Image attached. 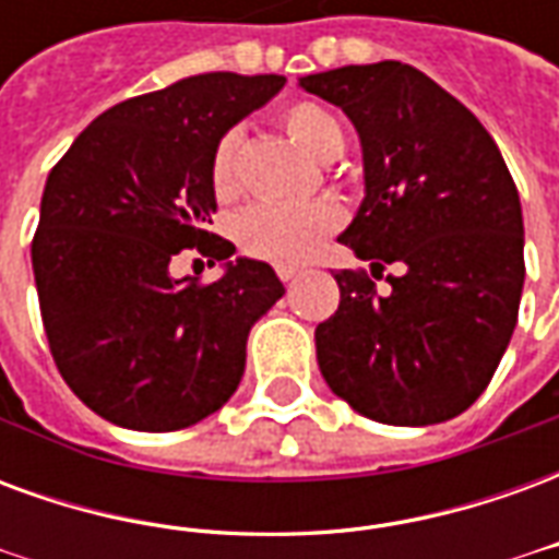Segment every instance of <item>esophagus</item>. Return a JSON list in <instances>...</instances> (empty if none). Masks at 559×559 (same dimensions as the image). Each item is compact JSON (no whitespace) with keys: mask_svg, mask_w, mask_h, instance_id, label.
Instances as JSON below:
<instances>
[{"mask_svg":"<svg viewBox=\"0 0 559 559\" xmlns=\"http://www.w3.org/2000/svg\"><path fill=\"white\" fill-rule=\"evenodd\" d=\"M296 275H299L296 269H287V266L278 269V278L284 281V284H293V281H296Z\"/></svg>","mask_w":559,"mask_h":559,"instance_id":"obj_1","label":"esophagus"}]
</instances>
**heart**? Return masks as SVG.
Here are the masks:
<instances>
[{"instance_id": "1", "label": "heart", "mask_w": 559, "mask_h": 559, "mask_svg": "<svg viewBox=\"0 0 559 559\" xmlns=\"http://www.w3.org/2000/svg\"><path fill=\"white\" fill-rule=\"evenodd\" d=\"M281 122L314 160H335L347 146L341 119L317 102H293L284 107ZM239 128H227L209 155V188L218 200H233L239 191ZM341 209L335 203L308 206H257L242 209L230 221L233 242L239 251L272 266H302L320 254L332 233L338 230Z\"/></svg>"}]
</instances>
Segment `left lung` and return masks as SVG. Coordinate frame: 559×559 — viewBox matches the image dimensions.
Wrapping results in <instances>:
<instances>
[{"label": "left lung", "mask_w": 559, "mask_h": 559, "mask_svg": "<svg viewBox=\"0 0 559 559\" xmlns=\"http://www.w3.org/2000/svg\"><path fill=\"white\" fill-rule=\"evenodd\" d=\"M359 131L365 200L338 242L389 262L335 272L338 311L317 326L329 389L368 419L433 425L491 383L524 287L521 200L500 148L464 104L404 62L299 80Z\"/></svg>", "instance_id": "left-lung-1"}]
</instances>
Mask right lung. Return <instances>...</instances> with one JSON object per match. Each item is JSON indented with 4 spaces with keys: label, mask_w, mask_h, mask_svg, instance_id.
Here are the masks:
<instances>
[{
    "label": "right lung",
    "mask_w": 559,
    "mask_h": 559,
    "mask_svg": "<svg viewBox=\"0 0 559 559\" xmlns=\"http://www.w3.org/2000/svg\"><path fill=\"white\" fill-rule=\"evenodd\" d=\"M284 86L212 71L116 104L47 176L32 269L53 362L90 411L134 431H179L227 404L248 332L284 296L239 257L212 284L176 281L185 248L227 260L209 233L215 140Z\"/></svg>",
    "instance_id": "1"
}]
</instances>
